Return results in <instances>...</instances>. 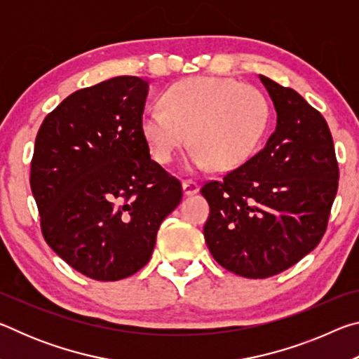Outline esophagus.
Here are the masks:
<instances>
[{
  "mask_svg": "<svg viewBox=\"0 0 359 359\" xmlns=\"http://www.w3.org/2000/svg\"><path fill=\"white\" fill-rule=\"evenodd\" d=\"M182 188H184L185 194H194L199 191L198 182H194V180H184L182 182Z\"/></svg>",
  "mask_w": 359,
  "mask_h": 359,
  "instance_id": "obj_1",
  "label": "esophagus"
}]
</instances>
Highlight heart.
<instances>
[{
    "label": "heart",
    "mask_w": 359,
    "mask_h": 359,
    "mask_svg": "<svg viewBox=\"0 0 359 359\" xmlns=\"http://www.w3.org/2000/svg\"><path fill=\"white\" fill-rule=\"evenodd\" d=\"M163 106L147 107L141 131L155 160L168 165L188 142V166L234 169L257 151L269 123V104L252 85L228 77L199 76L163 93Z\"/></svg>",
    "instance_id": "1"
}]
</instances>
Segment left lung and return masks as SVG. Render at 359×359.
Returning a JSON list of instances; mask_svg holds the SVG:
<instances>
[{"instance_id": "left-lung-1", "label": "left lung", "mask_w": 359, "mask_h": 359, "mask_svg": "<svg viewBox=\"0 0 359 359\" xmlns=\"http://www.w3.org/2000/svg\"><path fill=\"white\" fill-rule=\"evenodd\" d=\"M259 79L274 102L276 131L244 165L201 188L212 257L247 278L280 274L318 245L339 185L323 115L293 88Z\"/></svg>"}]
</instances>
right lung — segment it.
I'll list each match as a JSON object with an SVG mask.
<instances>
[{
	"mask_svg": "<svg viewBox=\"0 0 359 359\" xmlns=\"http://www.w3.org/2000/svg\"><path fill=\"white\" fill-rule=\"evenodd\" d=\"M149 83L118 76L77 90L42 121L29 185L48 247L100 282L149 263L180 182L150 158L141 131Z\"/></svg>",
	"mask_w": 359,
	"mask_h": 359,
	"instance_id": "right-lung-1",
	"label": "right lung"
}]
</instances>
